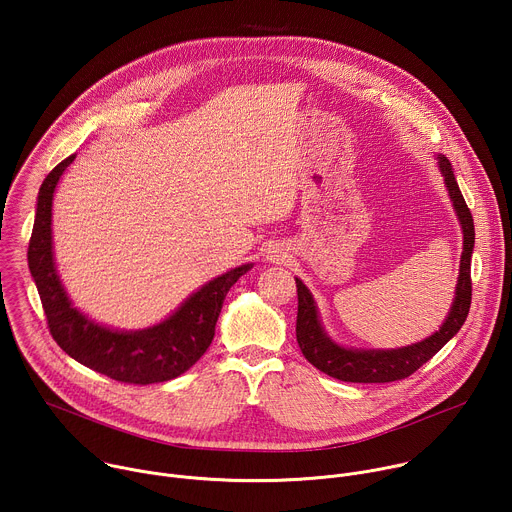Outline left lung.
Instances as JSON below:
<instances>
[{
  "label": "left lung",
  "mask_w": 512,
  "mask_h": 512,
  "mask_svg": "<svg viewBox=\"0 0 512 512\" xmlns=\"http://www.w3.org/2000/svg\"><path fill=\"white\" fill-rule=\"evenodd\" d=\"M440 170L444 174L450 198L458 212L462 233H464V251L460 263V277L456 287V298L448 320L442 324L440 332L431 334L423 342L397 348V350H350L334 344L322 330L316 304L308 287L296 279L298 285V322L296 336L304 356L322 373L346 381V383H393L407 379L413 375L421 364H425L433 354L440 352L444 344L458 334L466 316L470 312L472 302V277H470V261L474 249V221L472 212L460 192L456 182L452 164L448 158L440 156Z\"/></svg>",
  "instance_id": "1"
}]
</instances>
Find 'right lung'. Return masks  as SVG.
<instances>
[{
	"label": "right lung",
	"instance_id": "right-lung-1",
	"mask_svg": "<svg viewBox=\"0 0 512 512\" xmlns=\"http://www.w3.org/2000/svg\"><path fill=\"white\" fill-rule=\"evenodd\" d=\"M75 156L62 160L42 182L28 265L36 281L48 330L56 344L85 367L129 385L164 383L186 373L212 342L214 326L229 289L251 265L208 281L162 324L139 332L103 328L70 306L52 259V196L58 178Z\"/></svg>",
	"mask_w": 512,
	"mask_h": 512
}]
</instances>
